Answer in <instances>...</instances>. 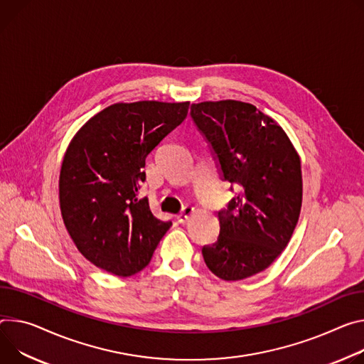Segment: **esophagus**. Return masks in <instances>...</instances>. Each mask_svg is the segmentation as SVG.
<instances>
[{"label": "esophagus", "instance_id": "esophagus-1", "mask_svg": "<svg viewBox=\"0 0 364 364\" xmlns=\"http://www.w3.org/2000/svg\"><path fill=\"white\" fill-rule=\"evenodd\" d=\"M193 213H194V208H191V206H184L183 210L177 215V220H178L180 223H186L187 219H188Z\"/></svg>", "mask_w": 364, "mask_h": 364}]
</instances>
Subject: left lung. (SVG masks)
<instances>
[{
    "mask_svg": "<svg viewBox=\"0 0 364 364\" xmlns=\"http://www.w3.org/2000/svg\"><path fill=\"white\" fill-rule=\"evenodd\" d=\"M190 114L210 144L222 178L240 190L218 212L219 237L202 248L205 262L226 282L251 277L291 238L302 208L301 158L277 122L250 103L203 102L191 105Z\"/></svg>",
    "mask_w": 364,
    "mask_h": 364,
    "instance_id": "left-lung-1",
    "label": "left lung"
}]
</instances>
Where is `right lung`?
<instances>
[{"label":"right lung","instance_id":"right-lung-1","mask_svg":"<svg viewBox=\"0 0 364 364\" xmlns=\"http://www.w3.org/2000/svg\"><path fill=\"white\" fill-rule=\"evenodd\" d=\"M188 102L117 103L91 117L65 152L60 213L78 251L95 267L127 277L144 270L170 229L138 190L151 151L187 117Z\"/></svg>","mask_w":364,"mask_h":364}]
</instances>
